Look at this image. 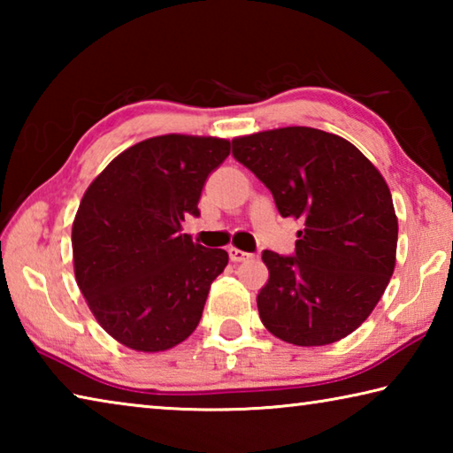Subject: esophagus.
I'll use <instances>...</instances> for the list:
<instances>
[{
	"mask_svg": "<svg viewBox=\"0 0 453 453\" xmlns=\"http://www.w3.org/2000/svg\"><path fill=\"white\" fill-rule=\"evenodd\" d=\"M229 257H232V262L240 264V262H248V259H251L254 256L248 254V251L237 250V248H229Z\"/></svg>",
	"mask_w": 453,
	"mask_h": 453,
	"instance_id": "obj_1",
	"label": "esophagus"
}]
</instances>
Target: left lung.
Listing matches in <instances>:
<instances>
[{"label":"left lung","instance_id":"1","mask_svg":"<svg viewBox=\"0 0 453 453\" xmlns=\"http://www.w3.org/2000/svg\"><path fill=\"white\" fill-rule=\"evenodd\" d=\"M234 157L300 219L296 256L265 250L257 294L267 332L294 346H327L364 324L395 267L397 218L383 175L354 143L294 126L235 137Z\"/></svg>","mask_w":453,"mask_h":453}]
</instances>
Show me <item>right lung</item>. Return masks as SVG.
<instances>
[{
	"label": "right lung",
	"mask_w": 453,
	"mask_h": 453,
	"mask_svg": "<svg viewBox=\"0 0 453 453\" xmlns=\"http://www.w3.org/2000/svg\"><path fill=\"white\" fill-rule=\"evenodd\" d=\"M229 140L167 134L121 151L89 183L72 227L73 272L113 340L145 354L194 334L226 250L181 234L199 216L205 180L229 156Z\"/></svg>",
	"instance_id": "add662e5"
}]
</instances>
